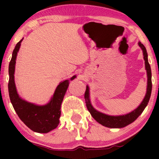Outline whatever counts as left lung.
Here are the masks:
<instances>
[{
	"label": "left lung",
	"mask_w": 159,
	"mask_h": 159,
	"mask_svg": "<svg viewBox=\"0 0 159 159\" xmlns=\"http://www.w3.org/2000/svg\"><path fill=\"white\" fill-rule=\"evenodd\" d=\"M140 47L142 48L143 51V56H144V60L145 64V69L147 70L148 75V87H147V92L145 95V98L140 106L132 111L129 114L122 116H108V115L102 114L101 112H98V111L94 109L92 105L90 104V99H89V88L88 86L86 87V90L84 93V100H85L86 106L88 108L89 111H90L91 116L96 120L101 125L105 126L106 127L109 128H121L125 127L129 124L135 120L140 115L142 114L143 110L146 107V106L148 103L150 97H151V90H152V81H151V66L148 61V53L144 45L140 42L138 43Z\"/></svg>",
	"instance_id": "left-lung-1"
}]
</instances>
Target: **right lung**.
Masks as SVG:
<instances>
[{
  "label": "right lung",
  "instance_id": "add662e5",
  "mask_svg": "<svg viewBox=\"0 0 159 159\" xmlns=\"http://www.w3.org/2000/svg\"><path fill=\"white\" fill-rule=\"evenodd\" d=\"M21 41L22 40L19 41L15 46L8 66L9 80L8 87L10 100L19 119L30 129L39 133H47L57 127L59 124L61 105L68 88L69 81L66 80L58 84L53 97L47 105L36 106L21 99L16 90L14 74L17 52L20 48ZM75 77L76 76H74L71 78V80Z\"/></svg>",
  "mask_w": 159,
  "mask_h": 159
}]
</instances>
